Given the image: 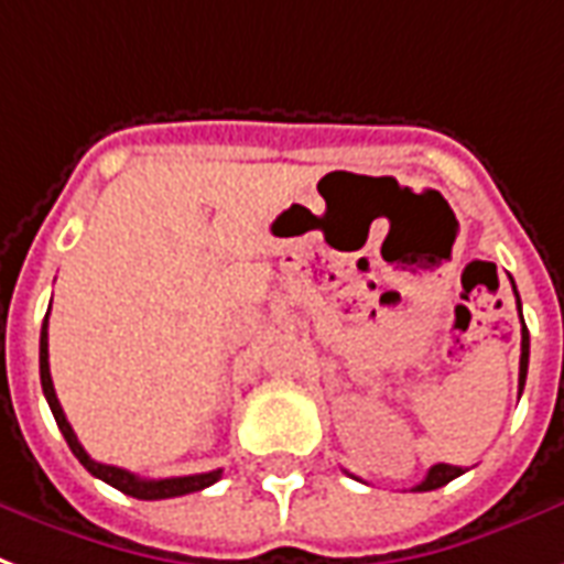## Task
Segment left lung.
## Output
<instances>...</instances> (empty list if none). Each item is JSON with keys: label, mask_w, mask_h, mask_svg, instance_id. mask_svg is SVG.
<instances>
[{"label": "left lung", "mask_w": 564, "mask_h": 564, "mask_svg": "<svg viewBox=\"0 0 564 564\" xmlns=\"http://www.w3.org/2000/svg\"><path fill=\"white\" fill-rule=\"evenodd\" d=\"M518 311H521V301H518ZM521 322H523V316H521ZM527 367H530V330H527V325H523L521 376H518V387H521V390H523V384H527ZM462 473H464L462 467H453V464H435V467H429L423 482L414 485V491H435V488H444L446 482H453L455 476H462Z\"/></svg>", "instance_id": "obj_1"}]
</instances>
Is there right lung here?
Listing matches in <instances>:
<instances>
[{"mask_svg": "<svg viewBox=\"0 0 564 564\" xmlns=\"http://www.w3.org/2000/svg\"><path fill=\"white\" fill-rule=\"evenodd\" d=\"M46 319H50V313H46ZM46 319H43L41 328V387H43V397L50 402V411H53L55 423L62 429L64 441L73 449V455L79 458V464L85 470L102 479L111 488H118V491L129 494V497H135V500H167V497H183V494L192 491H204L209 485H215L221 479V470H209V473H195V476H171V479H139L135 473L123 470V467H111V464H100L94 462L91 455L85 453V446L79 444V437L67 423V416L62 411V402L55 397V387H53V376H50V337H46Z\"/></svg>", "mask_w": 564, "mask_h": 564, "instance_id": "1", "label": "right lung"}]
</instances>
